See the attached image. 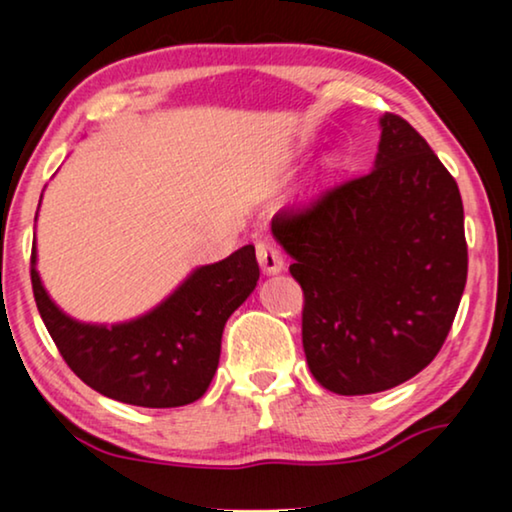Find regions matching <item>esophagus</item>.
Here are the masks:
<instances>
[{
	"label": "esophagus",
	"mask_w": 512,
	"mask_h": 512,
	"mask_svg": "<svg viewBox=\"0 0 512 512\" xmlns=\"http://www.w3.org/2000/svg\"><path fill=\"white\" fill-rule=\"evenodd\" d=\"M256 256L265 275H277L284 270V254L270 240H261L256 244Z\"/></svg>",
	"instance_id": "1"
}]
</instances>
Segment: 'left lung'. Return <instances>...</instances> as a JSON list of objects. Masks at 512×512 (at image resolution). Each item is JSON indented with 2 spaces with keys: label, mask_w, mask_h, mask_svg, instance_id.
Returning <instances> with one entry per match:
<instances>
[{
  "label": "left lung",
  "mask_w": 512,
  "mask_h": 512,
  "mask_svg": "<svg viewBox=\"0 0 512 512\" xmlns=\"http://www.w3.org/2000/svg\"><path fill=\"white\" fill-rule=\"evenodd\" d=\"M380 128L373 170L272 219L305 296L307 366L340 396L398 387L429 366L466 286L457 181L401 116L384 114Z\"/></svg>",
  "instance_id": "left-lung-1"
}]
</instances>
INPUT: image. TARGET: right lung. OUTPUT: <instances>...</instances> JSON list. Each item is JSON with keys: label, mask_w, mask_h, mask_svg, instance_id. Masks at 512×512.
Returning a JSON list of instances; mask_svg holds the SVG:
<instances>
[{"label": "right lung", "mask_w": 512, "mask_h": 512, "mask_svg": "<svg viewBox=\"0 0 512 512\" xmlns=\"http://www.w3.org/2000/svg\"><path fill=\"white\" fill-rule=\"evenodd\" d=\"M30 275L41 319L76 377L114 401L179 408L207 391L219 368L223 326L261 272L254 244H247L195 268L151 312L114 326L83 324L53 303L37 272V244Z\"/></svg>", "instance_id": "1"}]
</instances>
